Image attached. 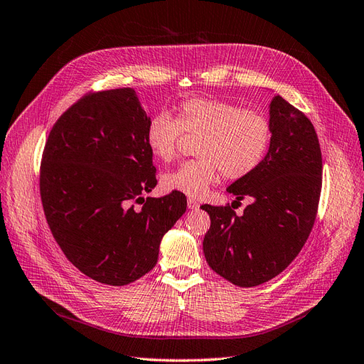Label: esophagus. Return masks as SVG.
Masks as SVG:
<instances>
[{
  "mask_svg": "<svg viewBox=\"0 0 364 364\" xmlns=\"http://www.w3.org/2000/svg\"><path fill=\"white\" fill-rule=\"evenodd\" d=\"M188 207H189V209H192V210H196L200 207V204H198V201H196V200L189 198L188 200Z\"/></svg>",
  "mask_w": 364,
  "mask_h": 364,
  "instance_id": "1",
  "label": "esophagus"
}]
</instances>
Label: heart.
<instances>
[{
  "label": "heart",
  "instance_id": "1",
  "mask_svg": "<svg viewBox=\"0 0 364 364\" xmlns=\"http://www.w3.org/2000/svg\"><path fill=\"white\" fill-rule=\"evenodd\" d=\"M181 134L196 137L198 159L183 163L163 176L166 191L200 198L221 173L240 180L259 168L272 143V122L262 111L235 102L192 97L181 102L175 119L168 112L152 116L144 131L146 146L155 159L169 163L176 157Z\"/></svg>",
  "mask_w": 364,
  "mask_h": 364
}]
</instances>
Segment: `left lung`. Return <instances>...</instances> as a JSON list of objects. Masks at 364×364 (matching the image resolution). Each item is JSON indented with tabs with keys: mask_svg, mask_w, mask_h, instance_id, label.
Listing matches in <instances>:
<instances>
[{
	"mask_svg": "<svg viewBox=\"0 0 364 364\" xmlns=\"http://www.w3.org/2000/svg\"><path fill=\"white\" fill-rule=\"evenodd\" d=\"M272 143L259 168L227 188L232 205L204 204L205 261L233 285L268 282L294 261L313 230L321 191V151L313 123L284 97L269 103ZM252 198L241 217L232 210Z\"/></svg>",
	"mask_w": 364,
	"mask_h": 364,
	"instance_id": "left-lung-1",
	"label": "left lung"
}]
</instances>
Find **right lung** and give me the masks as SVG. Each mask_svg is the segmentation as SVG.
Segmentation results:
<instances>
[{
    "label": "right lung",
    "mask_w": 364,
    "mask_h": 364,
    "mask_svg": "<svg viewBox=\"0 0 364 364\" xmlns=\"http://www.w3.org/2000/svg\"><path fill=\"white\" fill-rule=\"evenodd\" d=\"M149 120L132 88L90 92L46 143L39 189L48 227L68 261L100 284L128 285L151 272L188 205L180 192L143 198L157 186ZM132 200L144 203L140 211Z\"/></svg>",
    "instance_id": "obj_1"
}]
</instances>
